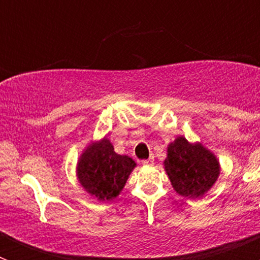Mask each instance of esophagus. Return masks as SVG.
Wrapping results in <instances>:
<instances>
[{"mask_svg":"<svg viewBox=\"0 0 260 260\" xmlns=\"http://www.w3.org/2000/svg\"><path fill=\"white\" fill-rule=\"evenodd\" d=\"M153 161H155V156L151 155L150 157L147 158V160H143V161H142V164H143V165H152Z\"/></svg>","mask_w":260,"mask_h":260,"instance_id":"1","label":"esophagus"}]
</instances>
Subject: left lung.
<instances>
[{
	"mask_svg": "<svg viewBox=\"0 0 260 260\" xmlns=\"http://www.w3.org/2000/svg\"><path fill=\"white\" fill-rule=\"evenodd\" d=\"M164 167L174 190L191 199L207 192L220 174L216 156L201 143L191 144L183 137L169 144Z\"/></svg>",
	"mask_w": 260,
	"mask_h": 260,
	"instance_id": "left-lung-1",
	"label": "left lung"
}]
</instances>
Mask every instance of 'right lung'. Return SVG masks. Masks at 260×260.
<instances>
[{
    "instance_id": "obj_1",
    "label": "right lung",
    "mask_w": 260,
    "mask_h": 260,
    "mask_svg": "<svg viewBox=\"0 0 260 260\" xmlns=\"http://www.w3.org/2000/svg\"><path fill=\"white\" fill-rule=\"evenodd\" d=\"M128 156L118 155L107 138L92 143L80 155L77 167L78 180L84 190L99 201L116 198L135 168Z\"/></svg>"
}]
</instances>
